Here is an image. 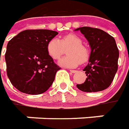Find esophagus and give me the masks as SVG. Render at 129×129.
<instances>
[{
    "label": "esophagus",
    "instance_id": "obj_1",
    "mask_svg": "<svg viewBox=\"0 0 129 129\" xmlns=\"http://www.w3.org/2000/svg\"><path fill=\"white\" fill-rule=\"evenodd\" d=\"M69 71H70L71 73H73V74H74V73H76V71H76V70H69Z\"/></svg>",
    "mask_w": 129,
    "mask_h": 129
}]
</instances>
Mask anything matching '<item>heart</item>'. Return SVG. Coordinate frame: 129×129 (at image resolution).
<instances>
[{
    "label": "heart",
    "instance_id": "1",
    "mask_svg": "<svg viewBox=\"0 0 129 129\" xmlns=\"http://www.w3.org/2000/svg\"><path fill=\"white\" fill-rule=\"evenodd\" d=\"M81 37L71 33L62 37L60 40L52 38L48 41L46 46L48 55L54 60L58 59L67 49L68 55L59 60V65L65 67H76L79 62L84 63L89 58L90 51L86 45H83Z\"/></svg>",
    "mask_w": 129,
    "mask_h": 129
}]
</instances>
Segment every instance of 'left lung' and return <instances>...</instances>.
I'll return each mask as SVG.
<instances>
[{"instance_id": "1", "label": "left lung", "mask_w": 129, "mask_h": 129, "mask_svg": "<svg viewBox=\"0 0 129 129\" xmlns=\"http://www.w3.org/2000/svg\"><path fill=\"white\" fill-rule=\"evenodd\" d=\"M76 30H80L91 47L89 63L83 70L87 79L76 87L86 92L103 91L111 84L118 70L119 51L115 39L98 28L83 26Z\"/></svg>"}]
</instances>
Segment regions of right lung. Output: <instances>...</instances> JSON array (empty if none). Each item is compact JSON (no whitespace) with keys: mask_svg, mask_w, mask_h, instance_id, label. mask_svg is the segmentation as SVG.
<instances>
[{"mask_svg":"<svg viewBox=\"0 0 129 129\" xmlns=\"http://www.w3.org/2000/svg\"><path fill=\"white\" fill-rule=\"evenodd\" d=\"M58 34L48 29H27L8 42L5 55L7 76L19 91L40 94L52 85L60 68L48 55L46 46Z\"/></svg>","mask_w":129,"mask_h":129,"instance_id":"obj_1","label":"right lung"}]
</instances>
